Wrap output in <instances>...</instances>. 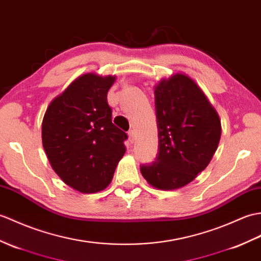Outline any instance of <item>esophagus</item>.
Masks as SVG:
<instances>
[{"mask_svg": "<svg viewBox=\"0 0 261 261\" xmlns=\"http://www.w3.org/2000/svg\"><path fill=\"white\" fill-rule=\"evenodd\" d=\"M128 136H129L130 142H131V143L135 142V140H136V132H135V130H130V131L128 132Z\"/></svg>", "mask_w": 261, "mask_h": 261, "instance_id": "obj_1", "label": "esophagus"}]
</instances>
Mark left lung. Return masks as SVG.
Returning a JSON list of instances; mask_svg holds the SVG:
<instances>
[{
	"instance_id": "8db88e82",
	"label": "left lung",
	"mask_w": 261,
	"mask_h": 261,
	"mask_svg": "<svg viewBox=\"0 0 261 261\" xmlns=\"http://www.w3.org/2000/svg\"><path fill=\"white\" fill-rule=\"evenodd\" d=\"M154 105L158 155L140 171L156 189H179L213 159L220 141V119L198 84L182 73L156 84Z\"/></svg>"
}]
</instances>
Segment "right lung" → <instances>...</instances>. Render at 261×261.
Segmentation results:
<instances>
[{
  "label": "right lung",
  "mask_w": 261,
  "mask_h": 261,
  "mask_svg": "<svg viewBox=\"0 0 261 261\" xmlns=\"http://www.w3.org/2000/svg\"><path fill=\"white\" fill-rule=\"evenodd\" d=\"M114 75L87 73L47 107L42 143L51 167L64 184L82 193L110 185L125 152L126 133L112 123L108 91Z\"/></svg>",
  "instance_id": "right-lung-1"
}]
</instances>
